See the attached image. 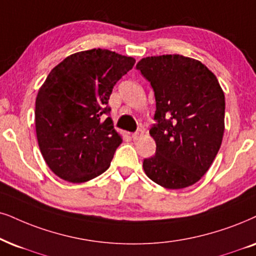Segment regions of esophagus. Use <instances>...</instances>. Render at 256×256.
<instances>
[{"instance_id": "obj_1", "label": "esophagus", "mask_w": 256, "mask_h": 256, "mask_svg": "<svg viewBox=\"0 0 256 256\" xmlns=\"http://www.w3.org/2000/svg\"><path fill=\"white\" fill-rule=\"evenodd\" d=\"M144 134V130L143 128H139V130L137 132H134V134H131V138L134 139V140H136V139H138L139 137H142V136Z\"/></svg>"}]
</instances>
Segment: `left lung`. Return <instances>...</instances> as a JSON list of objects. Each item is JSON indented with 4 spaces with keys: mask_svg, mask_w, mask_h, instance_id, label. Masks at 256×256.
Instances as JSON below:
<instances>
[{
    "mask_svg": "<svg viewBox=\"0 0 256 256\" xmlns=\"http://www.w3.org/2000/svg\"><path fill=\"white\" fill-rule=\"evenodd\" d=\"M137 70L156 99L150 128L156 154L145 158L148 178L166 189H183L202 178L214 162L224 134V93L206 64L169 54L148 56Z\"/></svg>",
    "mask_w": 256,
    "mask_h": 256,
    "instance_id": "left-lung-1",
    "label": "left lung"
}]
</instances>
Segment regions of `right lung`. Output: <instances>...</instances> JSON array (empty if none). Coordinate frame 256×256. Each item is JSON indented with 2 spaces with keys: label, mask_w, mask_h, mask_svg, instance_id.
<instances>
[{
  "label": "right lung",
  "mask_w": 256,
  "mask_h": 256,
  "mask_svg": "<svg viewBox=\"0 0 256 256\" xmlns=\"http://www.w3.org/2000/svg\"><path fill=\"white\" fill-rule=\"evenodd\" d=\"M136 60L108 50L78 52L56 64L38 92L35 128L50 169L70 183L105 172L122 136L113 128L108 99Z\"/></svg>",
  "instance_id": "right-lung-1"
}]
</instances>
